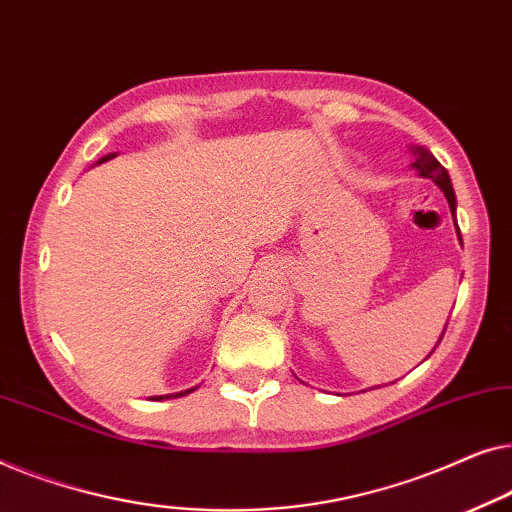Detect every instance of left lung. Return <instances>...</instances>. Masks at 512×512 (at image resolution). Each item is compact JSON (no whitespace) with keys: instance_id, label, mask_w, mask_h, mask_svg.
Returning <instances> with one entry per match:
<instances>
[{"instance_id":"left-lung-1","label":"left lung","mask_w":512,"mask_h":512,"mask_svg":"<svg viewBox=\"0 0 512 512\" xmlns=\"http://www.w3.org/2000/svg\"><path fill=\"white\" fill-rule=\"evenodd\" d=\"M413 155H415L413 167H415L417 171H420V176L431 178V181H434L438 187H441V190L445 192V197H448V204H450V208H452V213H455V208H457L455 190H452L450 176H448V171L443 169V164L438 162L436 157L431 155L427 148H422V146H415V148H413Z\"/></svg>"}]
</instances>
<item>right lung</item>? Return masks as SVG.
Here are the masks:
<instances>
[{
  "label": "right lung",
  "mask_w": 512,
  "mask_h": 512,
  "mask_svg": "<svg viewBox=\"0 0 512 512\" xmlns=\"http://www.w3.org/2000/svg\"><path fill=\"white\" fill-rule=\"evenodd\" d=\"M111 157H113V155H106V157H104V160H99V162H106V160H111ZM187 392H192V390H187ZM187 392H181V394H176V397H183V394H187ZM160 399H162V397H160Z\"/></svg>",
  "instance_id": "obj_1"
}]
</instances>
